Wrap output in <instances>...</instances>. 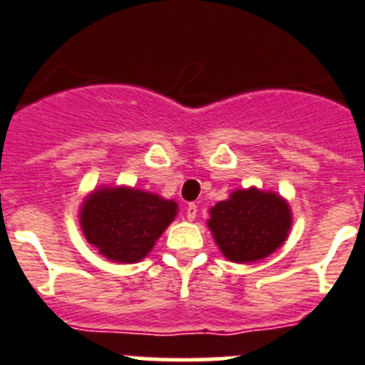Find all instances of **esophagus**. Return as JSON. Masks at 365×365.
<instances>
[{
	"label": "esophagus",
	"instance_id": "34e87169",
	"mask_svg": "<svg viewBox=\"0 0 365 365\" xmlns=\"http://www.w3.org/2000/svg\"><path fill=\"white\" fill-rule=\"evenodd\" d=\"M196 213H198V209H196L195 204H189V205H187V207H185V217H187V220H195Z\"/></svg>",
	"mask_w": 365,
	"mask_h": 365
}]
</instances>
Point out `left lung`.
<instances>
[{
	"label": "left lung",
	"mask_w": 365,
	"mask_h": 365,
	"mask_svg": "<svg viewBox=\"0 0 365 365\" xmlns=\"http://www.w3.org/2000/svg\"><path fill=\"white\" fill-rule=\"evenodd\" d=\"M207 226L224 257L233 262L261 261L287 240L290 205L275 192L255 187L233 191L209 211Z\"/></svg>",
	"instance_id": "1"
}]
</instances>
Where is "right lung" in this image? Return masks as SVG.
Instances as JSON below:
<instances>
[{
    "mask_svg": "<svg viewBox=\"0 0 365 365\" xmlns=\"http://www.w3.org/2000/svg\"><path fill=\"white\" fill-rule=\"evenodd\" d=\"M178 213V204L130 187H101L81 207V227L110 261L138 262Z\"/></svg>",
    "mask_w": 365,
    "mask_h": 365,
    "instance_id": "obj_1",
    "label": "right lung"
}]
</instances>
